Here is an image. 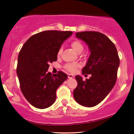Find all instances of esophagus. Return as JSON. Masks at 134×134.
Wrapping results in <instances>:
<instances>
[{"label":"esophagus","instance_id":"34e87169","mask_svg":"<svg viewBox=\"0 0 134 134\" xmlns=\"http://www.w3.org/2000/svg\"><path fill=\"white\" fill-rule=\"evenodd\" d=\"M74 77V76L72 75V74H69V75H68L69 79H73Z\"/></svg>","mask_w":134,"mask_h":134}]
</instances>
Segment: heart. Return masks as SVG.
<instances>
[{"mask_svg":"<svg viewBox=\"0 0 134 134\" xmlns=\"http://www.w3.org/2000/svg\"><path fill=\"white\" fill-rule=\"evenodd\" d=\"M71 46L72 47V48L76 52H77L78 53H80L83 50V45L82 43V42L79 40H75L71 43ZM62 51V47H60L58 51V53L57 54L60 55L61 54ZM78 67H79V65L78 64H72L69 63L65 65V68L67 69V70L70 71L71 72H74L76 70V68Z\"/></svg>","mask_w":134,"mask_h":134,"instance_id":"heart-1","label":"heart"}]
</instances>
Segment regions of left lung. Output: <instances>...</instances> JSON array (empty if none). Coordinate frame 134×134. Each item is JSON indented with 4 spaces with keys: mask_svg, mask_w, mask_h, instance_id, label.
Returning a JSON list of instances; mask_svg holds the SVG:
<instances>
[{
    "mask_svg": "<svg viewBox=\"0 0 134 134\" xmlns=\"http://www.w3.org/2000/svg\"><path fill=\"white\" fill-rule=\"evenodd\" d=\"M76 37L88 46L90 55L82 74H91V77L83 81L81 76H75L78 85L74 97L79 104L93 107L107 96L116 83L119 55L114 44L104 34L83 31L76 33Z\"/></svg>",
    "mask_w": 134,
    "mask_h": 134,
    "instance_id": "1",
    "label": "left lung"
}]
</instances>
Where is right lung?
I'll list each match as a JSON object with an SVG mask.
<instances>
[{"label":"right lung","mask_w":134,"mask_h":134,"mask_svg":"<svg viewBox=\"0 0 134 134\" xmlns=\"http://www.w3.org/2000/svg\"><path fill=\"white\" fill-rule=\"evenodd\" d=\"M72 31L49 30L30 37L21 47L18 57L16 74L22 93L31 105L45 109L55 102L57 89L67 79V74L47 72L49 63L56 61L64 41Z\"/></svg>","instance_id":"obj_1"}]
</instances>
